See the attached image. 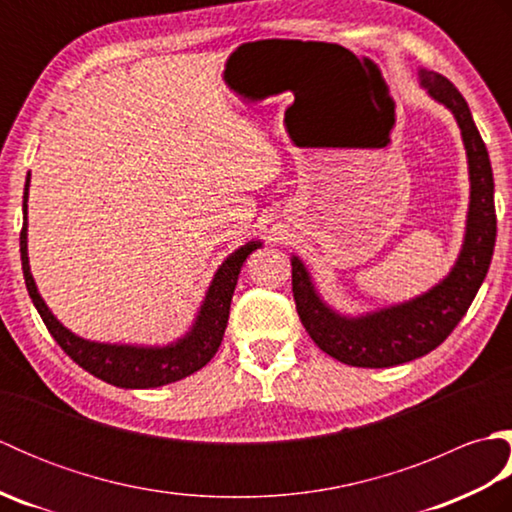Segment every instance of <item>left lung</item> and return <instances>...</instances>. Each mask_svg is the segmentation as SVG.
I'll list each match as a JSON object with an SVG mask.
<instances>
[{
    "label": "left lung",
    "mask_w": 512,
    "mask_h": 512,
    "mask_svg": "<svg viewBox=\"0 0 512 512\" xmlns=\"http://www.w3.org/2000/svg\"><path fill=\"white\" fill-rule=\"evenodd\" d=\"M420 83L433 99L449 107L462 129L471 173L464 246L449 277L436 288L413 301L358 319H345L325 306L312 286L306 266L292 257V295L303 328L325 354L345 365L391 367L436 350L469 310L493 259L497 235L495 184L484 140L464 96L447 76L420 70Z\"/></svg>",
    "instance_id": "obj_1"
}]
</instances>
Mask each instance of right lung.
I'll list each match as a JSON object with an SVG mask.
<instances>
[{"instance_id": "add662e5", "label": "right lung", "mask_w": 512, "mask_h": 512, "mask_svg": "<svg viewBox=\"0 0 512 512\" xmlns=\"http://www.w3.org/2000/svg\"><path fill=\"white\" fill-rule=\"evenodd\" d=\"M28 187L30 173L24 189V226L19 233V250H21V268H24V279L28 295L35 303L37 312L46 323L52 339L61 345V350L68 354L76 365H81L85 372L105 380L114 387L125 389H149L176 383L180 378H187L193 372H198L215 356L217 347L222 343V336L228 323V310H231V299L237 286L239 270L246 262V257L262 244L250 242L242 248H237L231 257L217 270L211 288L206 292V299L200 308L198 319H195L191 332L180 339L178 343L167 347H134V345H107V343H92L79 339V336L65 330L63 325L52 317L46 303L37 292L35 279L30 275L28 266V246H26V231H28Z\"/></svg>"}]
</instances>
